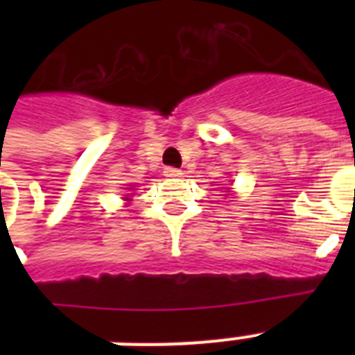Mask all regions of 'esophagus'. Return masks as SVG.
Wrapping results in <instances>:
<instances>
[{"instance_id":"1","label":"esophagus","mask_w":355,"mask_h":355,"mask_svg":"<svg viewBox=\"0 0 355 355\" xmlns=\"http://www.w3.org/2000/svg\"><path fill=\"white\" fill-rule=\"evenodd\" d=\"M164 175L169 178H177V177H182V171L177 169V167H166V169H164Z\"/></svg>"}]
</instances>
